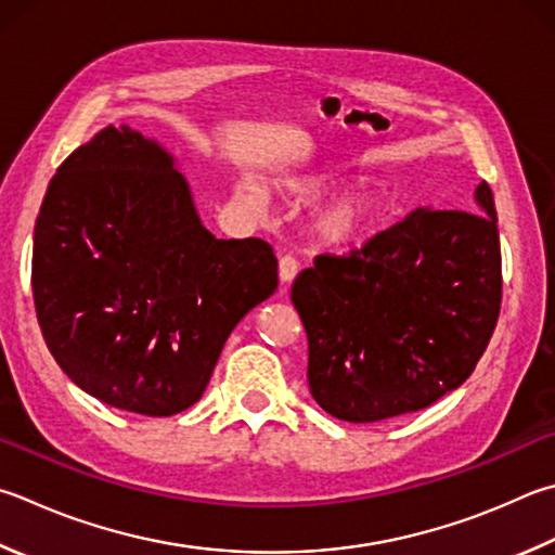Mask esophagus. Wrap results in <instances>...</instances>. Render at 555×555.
Wrapping results in <instances>:
<instances>
[{
    "label": "esophagus",
    "instance_id": "esophagus-1",
    "mask_svg": "<svg viewBox=\"0 0 555 555\" xmlns=\"http://www.w3.org/2000/svg\"><path fill=\"white\" fill-rule=\"evenodd\" d=\"M296 274H298V261H296V257H291V255H284L279 259V279L284 281V284H291V281L296 279Z\"/></svg>",
    "mask_w": 555,
    "mask_h": 555
}]
</instances>
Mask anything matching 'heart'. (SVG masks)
<instances>
[{
  "label": "heart",
  "mask_w": 555,
  "mask_h": 555,
  "mask_svg": "<svg viewBox=\"0 0 555 555\" xmlns=\"http://www.w3.org/2000/svg\"><path fill=\"white\" fill-rule=\"evenodd\" d=\"M330 186L332 179L327 175H304L288 181V191L296 201L318 198ZM240 196L249 206L259 204V191L251 184L240 186ZM383 214H386V194L380 189H354L322 206L312 216L310 233L320 247L349 249L366 243L376 233Z\"/></svg>",
  "instance_id": "heart-1"
}]
</instances>
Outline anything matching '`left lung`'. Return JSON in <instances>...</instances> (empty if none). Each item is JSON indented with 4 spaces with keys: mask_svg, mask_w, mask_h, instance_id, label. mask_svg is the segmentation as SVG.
Here are the masks:
<instances>
[{
    "mask_svg": "<svg viewBox=\"0 0 555 555\" xmlns=\"http://www.w3.org/2000/svg\"><path fill=\"white\" fill-rule=\"evenodd\" d=\"M476 214L417 208L291 286L308 335V386L345 422L429 408L466 380L498 325L502 257L492 191Z\"/></svg>",
    "mask_w": 555,
    "mask_h": 555,
    "instance_id": "1",
    "label": "left lung"
}]
</instances>
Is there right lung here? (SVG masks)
I'll return each instance as SVG.
<instances>
[{
	"label": "right lung",
	"mask_w": 555,
	"mask_h": 555,
	"mask_svg": "<svg viewBox=\"0 0 555 555\" xmlns=\"http://www.w3.org/2000/svg\"><path fill=\"white\" fill-rule=\"evenodd\" d=\"M259 237L218 240L175 157L106 126L50 179L34 230L38 325L111 408L169 417L204 396L225 339L279 286Z\"/></svg>",
	"instance_id": "1"
}]
</instances>
